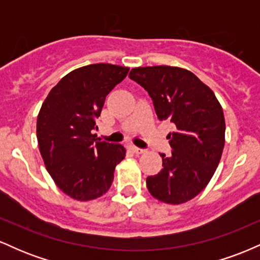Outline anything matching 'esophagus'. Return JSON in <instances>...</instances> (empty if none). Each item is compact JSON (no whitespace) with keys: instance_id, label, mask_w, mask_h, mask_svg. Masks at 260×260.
Segmentation results:
<instances>
[{"instance_id":"34e87169","label":"esophagus","mask_w":260,"mask_h":260,"mask_svg":"<svg viewBox=\"0 0 260 260\" xmlns=\"http://www.w3.org/2000/svg\"><path fill=\"white\" fill-rule=\"evenodd\" d=\"M129 149H131V150L133 151L134 154H143V153H144V151H145L144 149H142V148H138V147H136V145H131Z\"/></svg>"}]
</instances>
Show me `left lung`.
Here are the masks:
<instances>
[{"label":"left lung","instance_id":"obj_1","mask_svg":"<svg viewBox=\"0 0 260 260\" xmlns=\"http://www.w3.org/2000/svg\"><path fill=\"white\" fill-rule=\"evenodd\" d=\"M129 78L148 91L160 121H170L172 151L162 169L147 177L150 194L168 204H181L207 187L221 159L225 118L213 90L198 77L171 66L133 68Z\"/></svg>","mask_w":260,"mask_h":260}]
</instances>
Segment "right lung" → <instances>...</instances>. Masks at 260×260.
I'll use <instances>...</instances> for the list:
<instances>
[{"instance_id": "obj_1", "label": "right lung", "mask_w": 260, "mask_h": 260, "mask_svg": "<svg viewBox=\"0 0 260 260\" xmlns=\"http://www.w3.org/2000/svg\"><path fill=\"white\" fill-rule=\"evenodd\" d=\"M128 71L110 63L80 67L59 80L41 106L39 149L52 180L71 198L85 202L105 194L124 159L123 145L98 142L92 132L107 94Z\"/></svg>"}]
</instances>
